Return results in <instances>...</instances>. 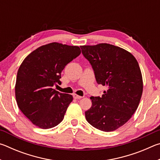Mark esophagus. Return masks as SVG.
Instances as JSON below:
<instances>
[{
	"mask_svg": "<svg viewBox=\"0 0 160 160\" xmlns=\"http://www.w3.org/2000/svg\"><path fill=\"white\" fill-rule=\"evenodd\" d=\"M73 97H74L75 99H81V98H82V97L78 95V94H73Z\"/></svg>",
	"mask_w": 160,
	"mask_h": 160,
	"instance_id": "34e87169",
	"label": "esophagus"
}]
</instances>
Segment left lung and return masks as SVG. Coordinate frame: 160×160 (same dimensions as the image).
Segmentation results:
<instances>
[{"label":"left lung","instance_id":"obj_1","mask_svg":"<svg viewBox=\"0 0 160 160\" xmlns=\"http://www.w3.org/2000/svg\"><path fill=\"white\" fill-rule=\"evenodd\" d=\"M80 47L97 83L107 88L101 97H90L92 107L85 118L102 131H115L132 117L141 99L143 83L138 63L128 51L112 44Z\"/></svg>","mask_w":160,"mask_h":160}]
</instances>
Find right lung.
<instances>
[{
    "label": "right lung",
    "instance_id": "1",
    "mask_svg": "<svg viewBox=\"0 0 160 160\" xmlns=\"http://www.w3.org/2000/svg\"><path fill=\"white\" fill-rule=\"evenodd\" d=\"M81 53L79 47L53 42L43 45L24 59L15 84L18 106L37 127L53 128L60 123L72 96L53 89L61 84L65 66Z\"/></svg>",
    "mask_w": 160,
    "mask_h": 160
}]
</instances>
